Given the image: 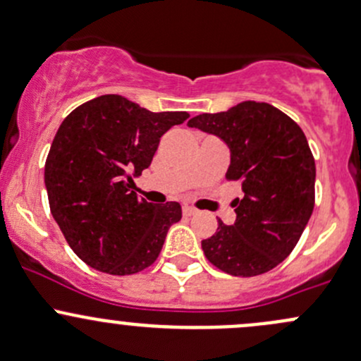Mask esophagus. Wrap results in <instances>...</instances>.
I'll list each match as a JSON object with an SVG mask.
<instances>
[{
	"mask_svg": "<svg viewBox=\"0 0 361 361\" xmlns=\"http://www.w3.org/2000/svg\"><path fill=\"white\" fill-rule=\"evenodd\" d=\"M195 209H193V207H190V206H183V214L185 216H193L195 214Z\"/></svg>",
	"mask_w": 361,
	"mask_h": 361,
	"instance_id": "esophagus-1",
	"label": "esophagus"
}]
</instances>
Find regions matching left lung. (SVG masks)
Returning a JSON list of instances; mask_svg holds the SVG:
<instances>
[{
	"mask_svg": "<svg viewBox=\"0 0 361 361\" xmlns=\"http://www.w3.org/2000/svg\"><path fill=\"white\" fill-rule=\"evenodd\" d=\"M188 126L228 145L226 180L240 181L237 219L202 240L207 259L233 276H256L282 263L298 244L314 206V159L301 128L264 102L200 114Z\"/></svg>",
	"mask_w": 361,
	"mask_h": 361,
	"instance_id": "left-lung-1",
	"label": "left lung"
}]
</instances>
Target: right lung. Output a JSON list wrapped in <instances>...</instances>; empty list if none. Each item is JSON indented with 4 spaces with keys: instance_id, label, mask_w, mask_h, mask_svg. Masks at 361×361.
<instances>
[{
    "instance_id": "right-lung-1",
    "label": "right lung",
    "mask_w": 361,
    "mask_h": 361,
    "mask_svg": "<svg viewBox=\"0 0 361 361\" xmlns=\"http://www.w3.org/2000/svg\"><path fill=\"white\" fill-rule=\"evenodd\" d=\"M187 119V112H150L121 94H102L60 124L44 185L53 218L88 267L133 275L157 259L181 206L138 199L133 176L149 168L161 136Z\"/></svg>"
}]
</instances>
